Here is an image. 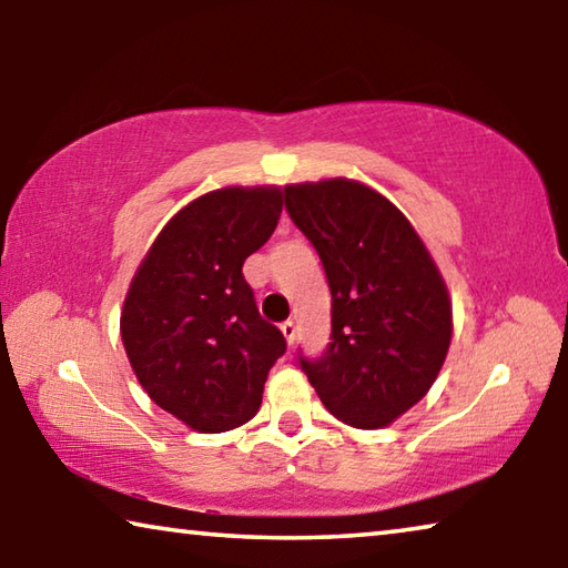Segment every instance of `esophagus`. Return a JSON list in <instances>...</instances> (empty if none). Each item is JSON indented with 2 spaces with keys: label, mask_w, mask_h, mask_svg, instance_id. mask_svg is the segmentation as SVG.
I'll use <instances>...</instances> for the list:
<instances>
[{
  "label": "esophagus",
  "mask_w": 568,
  "mask_h": 568,
  "mask_svg": "<svg viewBox=\"0 0 568 568\" xmlns=\"http://www.w3.org/2000/svg\"><path fill=\"white\" fill-rule=\"evenodd\" d=\"M281 331H283V335H285L287 345H293L295 338H297V325H295L293 321H285V323L281 325Z\"/></svg>",
  "instance_id": "obj_1"
}]
</instances>
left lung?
<instances>
[{"label":"left lung","instance_id":"8db88e82","mask_svg":"<svg viewBox=\"0 0 568 568\" xmlns=\"http://www.w3.org/2000/svg\"><path fill=\"white\" fill-rule=\"evenodd\" d=\"M285 210L318 250L331 287V343L301 368L323 406L381 428L434 386L450 345V301L434 257L400 210L361 182L285 187Z\"/></svg>","mask_w":568,"mask_h":568}]
</instances>
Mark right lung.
Returning a JSON list of instances; mask_svg holds the SVG:
<instances>
[{"instance_id": "add662e5", "label": "right lung", "mask_w": 568, "mask_h": 568, "mask_svg": "<svg viewBox=\"0 0 568 568\" xmlns=\"http://www.w3.org/2000/svg\"><path fill=\"white\" fill-rule=\"evenodd\" d=\"M283 213L277 187H223L162 227L124 297L120 333L134 376L162 410L200 434L255 416L283 333L243 277Z\"/></svg>"}]
</instances>
